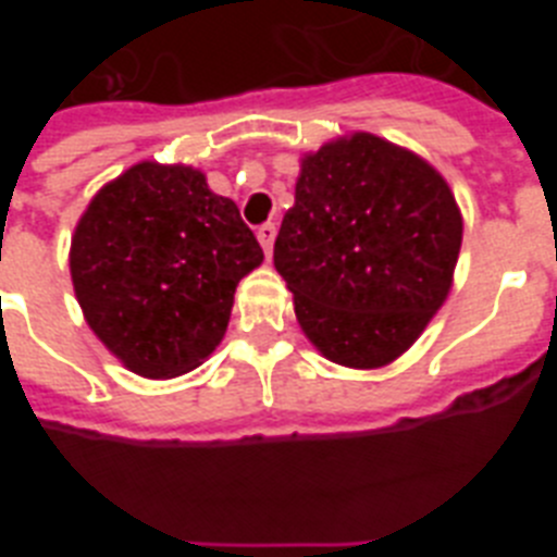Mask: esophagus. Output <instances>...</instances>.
Masks as SVG:
<instances>
[{"label":"esophagus","instance_id":"esophagus-1","mask_svg":"<svg viewBox=\"0 0 557 557\" xmlns=\"http://www.w3.org/2000/svg\"><path fill=\"white\" fill-rule=\"evenodd\" d=\"M275 231H278V228H275V223H264V225H259V228H256V236H259V245L264 248V256L273 253Z\"/></svg>","mask_w":557,"mask_h":557}]
</instances>
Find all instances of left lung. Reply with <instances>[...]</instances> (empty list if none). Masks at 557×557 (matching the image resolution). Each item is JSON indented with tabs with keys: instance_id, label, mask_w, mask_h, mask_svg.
I'll return each mask as SVG.
<instances>
[{
	"instance_id": "8db88e82",
	"label": "left lung",
	"mask_w": 557,
	"mask_h": 557,
	"mask_svg": "<svg viewBox=\"0 0 557 557\" xmlns=\"http://www.w3.org/2000/svg\"><path fill=\"white\" fill-rule=\"evenodd\" d=\"M460 243L444 175L405 147L354 133L301 159L273 264L323 357L382 368L446 301Z\"/></svg>"
}]
</instances>
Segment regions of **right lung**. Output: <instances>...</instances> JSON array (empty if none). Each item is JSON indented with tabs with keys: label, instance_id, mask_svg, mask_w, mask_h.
Segmentation results:
<instances>
[{
	"label": "right lung",
	"instance_id": "obj_1",
	"mask_svg": "<svg viewBox=\"0 0 557 557\" xmlns=\"http://www.w3.org/2000/svg\"><path fill=\"white\" fill-rule=\"evenodd\" d=\"M262 259L234 200L203 172L141 161L83 211L69 270L108 351L139 376L172 379L220 346L236 284Z\"/></svg>",
	"mask_w": 557,
	"mask_h": 557
}]
</instances>
